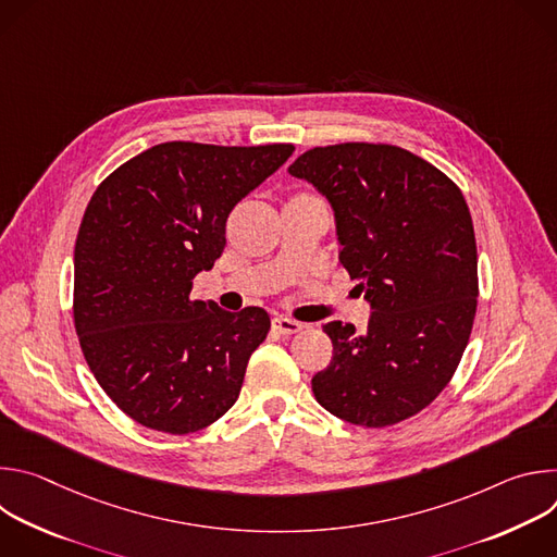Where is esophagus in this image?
Masks as SVG:
<instances>
[{"label": "esophagus", "instance_id": "1", "mask_svg": "<svg viewBox=\"0 0 557 557\" xmlns=\"http://www.w3.org/2000/svg\"><path fill=\"white\" fill-rule=\"evenodd\" d=\"M273 329L280 335H293V333L301 331V322L290 320V317H284V314H277V317H273Z\"/></svg>", "mask_w": 557, "mask_h": 557}]
</instances>
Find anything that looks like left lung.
<instances>
[{
  "mask_svg": "<svg viewBox=\"0 0 557 557\" xmlns=\"http://www.w3.org/2000/svg\"><path fill=\"white\" fill-rule=\"evenodd\" d=\"M333 205L339 260L372 306L368 329L324 326L331 363L312 394L331 414L387 428L428 408L454 376L479 304V251L458 185L385 143L312 147L288 168Z\"/></svg>",
  "mask_w": 557,
  "mask_h": 557,
  "instance_id": "left-lung-1",
  "label": "left lung"
}]
</instances>
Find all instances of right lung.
I'll use <instances>...</instances> for the list:
<instances>
[{
    "label": "right lung",
    "instance_id": "add662e5",
    "mask_svg": "<svg viewBox=\"0 0 557 557\" xmlns=\"http://www.w3.org/2000/svg\"><path fill=\"white\" fill-rule=\"evenodd\" d=\"M293 151L170 140L92 194L74 247V329L103 392L143 428L198 432L240 394L269 312L196 299L194 277L222 256L233 207Z\"/></svg>",
    "mask_w": 557,
    "mask_h": 557
}]
</instances>
